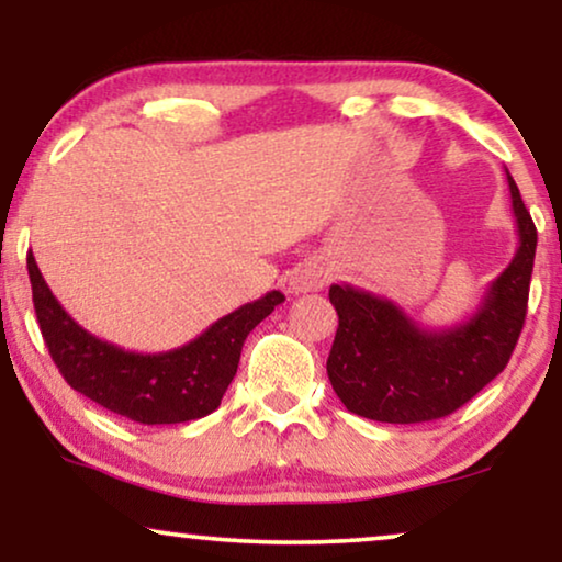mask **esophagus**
<instances>
[{
	"mask_svg": "<svg viewBox=\"0 0 562 562\" xmlns=\"http://www.w3.org/2000/svg\"><path fill=\"white\" fill-rule=\"evenodd\" d=\"M329 283V271L322 266H304L294 279H291V289L296 294H306V291H319Z\"/></svg>",
	"mask_w": 562,
	"mask_h": 562,
	"instance_id": "obj_1",
	"label": "esophagus"
}]
</instances>
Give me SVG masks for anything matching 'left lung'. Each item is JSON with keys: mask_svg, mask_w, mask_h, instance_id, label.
Returning <instances> with one entry per match:
<instances>
[{"mask_svg": "<svg viewBox=\"0 0 562 562\" xmlns=\"http://www.w3.org/2000/svg\"><path fill=\"white\" fill-rule=\"evenodd\" d=\"M506 181L517 252L468 319L427 329L391 299L350 283L329 286L340 325L327 375L345 409L389 425L432 422L471 402L509 363L527 317L537 229L509 171Z\"/></svg>", "mask_w": 562, "mask_h": 562, "instance_id": "1", "label": "left lung"}]
</instances>
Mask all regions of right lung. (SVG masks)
Here are the masks:
<instances>
[{
	"instance_id": "1",
	"label": "right lung",
	"mask_w": 562,
	"mask_h": 562,
	"mask_svg": "<svg viewBox=\"0 0 562 562\" xmlns=\"http://www.w3.org/2000/svg\"><path fill=\"white\" fill-rule=\"evenodd\" d=\"M33 304L43 340L68 386L140 425H179L217 409L237 373L245 337L283 302L268 291L166 352H133L99 340L68 314L27 256Z\"/></svg>"
}]
</instances>
